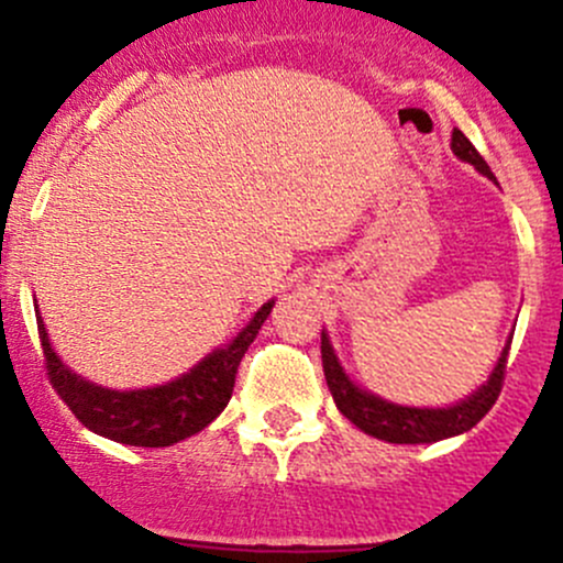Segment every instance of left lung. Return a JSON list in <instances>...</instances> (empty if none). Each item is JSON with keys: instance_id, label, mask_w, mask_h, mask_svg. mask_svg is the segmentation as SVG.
Here are the masks:
<instances>
[{"instance_id": "8db88e82", "label": "left lung", "mask_w": 563, "mask_h": 563, "mask_svg": "<svg viewBox=\"0 0 563 563\" xmlns=\"http://www.w3.org/2000/svg\"><path fill=\"white\" fill-rule=\"evenodd\" d=\"M452 153L457 158L466 161L474 166L476 172H482L484 177L495 179L489 172L487 161L479 156L471 140L461 129H452ZM508 349L510 341L503 349L500 360H497L493 376L487 378V384H482L471 397L461 399L457 405L450 407H405L386 402V399L376 397V394L360 389L352 378L346 376L344 367H341L339 357H335L328 333H322L320 352H322V371H325L328 389L333 394V402L341 412L352 421L357 429H363L365 434L384 439L391 444H431L439 439L457 437L463 431L474 429L476 423L493 410L495 399L500 397L503 378H506V363H508Z\"/></svg>"}]
</instances>
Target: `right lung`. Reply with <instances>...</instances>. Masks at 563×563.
<instances>
[{"label":"right lung","mask_w":563,"mask_h":563,"mask_svg":"<svg viewBox=\"0 0 563 563\" xmlns=\"http://www.w3.org/2000/svg\"><path fill=\"white\" fill-rule=\"evenodd\" d=\"M273 307L275 301L264 303L228 346L206 354L196 367H190V373L164 386L132 391L106 389L76 376L55 354L42 318H36V325L49 384L89 431L113 442L132 444V448H169L174 442L198 434L228 407L238 365Z\"/></svg>","instance_id":"obj_1"}]
</instances>
